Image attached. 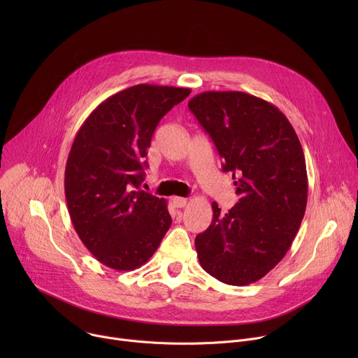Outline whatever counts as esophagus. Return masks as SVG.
Wrapping results in <instances>:
<instances>
[{"label": "esophagus", "mask_w": 358, "mask_h": 358, "mask_svg": "<svg viewBox=\"0 0 358 358\" xmlns=\"http://www.w3.org/2000/svg\"><path fill=\"white\" fill-rule=\"evenodd\" d=\"M173 203H174V207H177V208H184L187 206V198L174 196L173 198Z\"/></svg>", "instance_id": "34e87169"}]
</instances>
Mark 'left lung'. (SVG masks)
<instances>
[{
  "instance_id": "8db88e82",
  "label": "left lung",
  "mask_w": 358,
  "mask_h": 358,
  "mask_svg": "<svg viewBox=\"0 0 358 358\" xmlns=\"http://www.w3.org/2000/svg\"><path fill=\"white\" fill-rule=\"evenodd\" d=\"M214 141L241 196L227 213L213 202L211 225L195 238L202 269L243 286L272 271L289 250L308 203L301 144L287 117L243 92H203L188 101Z\"/></svg>"
}]
</instances>
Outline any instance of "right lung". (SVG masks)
Returning <instances> with one entry per match:
<instances>
[{
    "instance_id": "obj_1",
    "label": "right lung",
    "mask_w": 358,
    "mask_h": 358,
    "mask_svg": "<svg viewBox=\"0 0 358 358\" xmlns=\"http://www.w3.org/2000/svg\"><path fill=\"white\" fill-rule=\"evenodd\" d=\"M191 89L136 85L108 97L80 126L65 169L68 211L83 245L115 271L144 265L171 227L167 201L140 191L160 120Z\"/></svg>"
}]
</instances>
